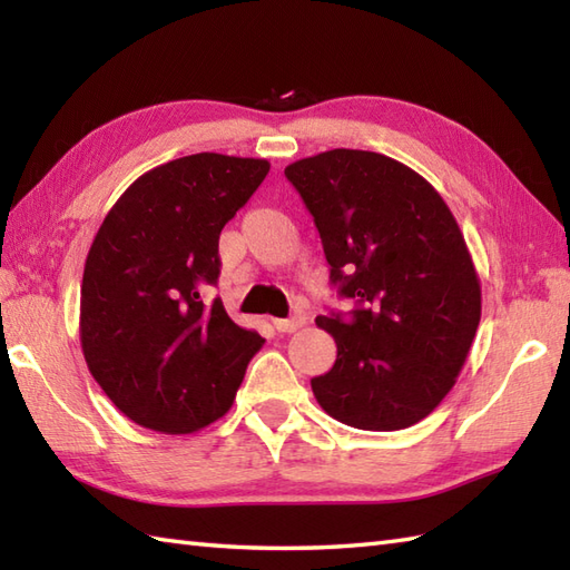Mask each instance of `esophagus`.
I'll list each match as a JSON object with an SVG mask.
<instances>
[{"mask_svg":"<svg viewBox=\"0 0 570 570\" xmlns=\"http://www.w3.org/2000/svg\"><path fill=\"white\" fill-rule=\"evenodd\" d=\"M306 318L304 316H294V318H276L274 321V328L278 333H296L298 328H304Z\"/></svg>","mask_w":570,"mask_h":570,"instance_id":"34e87169","label":"esophagus"}]
</instances>
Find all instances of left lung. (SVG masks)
Wrapping results in <instances>:
<instances>
[{
	"instance_id": "obj_1",
	"label": "left lung",
	"mask_w": 570,
	"mask_h": 570,
	"mask_svg": "<svg viewBox=\"0 0 570 570\" xmlns=\"http://www.w3.org/2000/svg\"><path fill=\"white\" fill-rule=\"evenodd\" d=\"M318 227L350 321L318 316L337 357L311 380L325 414L362 431L426 419L475 341L482 292L441 193L384 154L331 149L284 168Z\"/></svg>"
}]
</instances>
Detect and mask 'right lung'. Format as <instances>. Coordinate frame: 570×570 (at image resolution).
Wrapping results in <instances>:
<instances>
[{
  "instance_id": "add662e5",
  "label": "right lung",
  "mask_w": 570,
  "mask_h": 570,
  "mask_svg": "<svg viewBox=\"0 0 570 570\" xmlns=\"http://www.w3.org/2000/svg\"><path fill=\"white\" fill-rule=\"evenodd\" d=\"M269 174L266 159L190 154L131 184L95 235L80 286L88 370L127 419L196 433L225 416L264 337L200 288L220 274L223 227Z\"/></svg>"
}]
</instances>
